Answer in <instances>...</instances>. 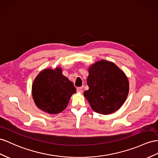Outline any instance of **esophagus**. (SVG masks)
Listing matches in <instances>:
<instances>
[{
  "label": "esophagus",
  "mask_w": 158,
  "mask_h": 158,
  "mask_svg": "<svg viewBox=\"0 0 158 158\" xmlns=\"http://www.w3.org/2000/svg\"><path fill=\"white\" fill-rule=\"evenodd\" d=\"M77 91L79 94H81L83 92V88L82 87H78L77 89Z\"/></svg>",
  "instance_id": "1"
}]
</instances>
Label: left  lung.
Instances as JSON below:
<instances>
[{
	"label": "left lung",
	"mask_w": 158,
	"mask_h": 158,
	"mask_svg": "<svg viewBox=\"0 0 158 158\" xmlns=\"http://www.w3.org/2000/svg\"><path fill=\"white\" fill-rule=\"evenodd\" d=\"M89 89L85 98L93 110L107 115L118 110L129 94V81L125 73L115 63L102 60L89 67Z\"/></svg>",
	"instance_id": "obj_1"
}]
</instances>
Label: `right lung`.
<instances>
[{
	"label": "right lung",
	"mask_w": 158,
	"mask_h": 158,
	"mask_svg": "<svg viewBox=\"0 0 158 158\" xmlns=\"http://www.w3.org/2000/svg\"><path fill=\"white\" fill-rule=\"evenodd\" d=\"M76 89L62 73V69H45L36 77L32 85V95L36 106L49 114L65 110Z\"/></svg>",
	"instance_id": "right-lung-1"
}]
</instances>
